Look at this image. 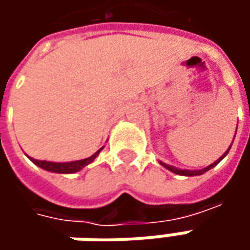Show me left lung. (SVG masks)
<instances>
[{
    "label": "left lung",
    "mask_w": 250,
    "mask_h": 250,
    "mask_svg": "<svg viewBox=\"0 0 250 250\" xmlns=\"http://www.w3.org/2000/svg\"><path fill=\"white\" fill-rule=\"evenodd\" d=\"M236 128H238V126H236ZM235 133H236V132H235ZM234 138H235V136H234ZM231 146H232V143H231ZM231 146H229V147L227 149L226 153H224V154H223V156H221L220 159L216 160V161H214L213 164H210L208 167L203 168V169H193V171H192V169H181V168L174 167V166L166 164V163H163V161H160V164H161V166H163L164 168H167L168 171H171V172H174V174H178V175H185V177H195V175H202V174H205V172H206V171H208V169H211L213 167H216L217 164H218V163H220V161H221V160L224 159L227 154H228V151H229V149H231Z\"/></svg>",
    "instance_id": "left-lung-1"
}]
</instances>
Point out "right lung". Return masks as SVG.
I'll list each match as a JSON object with an SVG mask.
<instances>
[{
	"instance_id": "right-lung-1",
	"label": "right lung",
	"mask_w": 250,
	"mask_h": 250,
	"mask_svg": "<svg viewBox=\"0 0 250 250\" xmlns=\"http://www.w3.org/2000/svg\"><path fill=\"white\" fill-rule=\"evenodd\" d=\"M101 150H103V147L97 150L93 156L87 157V159L78 160V161H68V163H53V161L36 160L32 159V157H29V159L32 160L37 167L43 168L45 171H51V172H57V174H73V172H78V171H81L86 166H89L90 163H93L94 159L99 156V153H100Z\"/></svg>"
}]
</instances>
